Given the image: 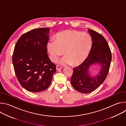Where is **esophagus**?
Masks as SVG:
<instances>
[{
	"mask_svg": "<svg viewBox=\"0 0 126 126\" xmlns=\"http://www.w3.org/2000/svg\"><path fill=\"white\" fill-rule=\"evenodd\" d=\"M62 68V67L61 66H60V65H57V66H56V70H58V71L61 70Z\"/></svg>",
	"mask_w": 126,
	"mask_h": 126,
	"instance_id": "1",
	"label": "esophagus"
}]
</instances>
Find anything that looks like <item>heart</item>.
Listing matches in <instances>:
<instances>
[{
  "label": "heart",
  "mask_w": 126,
  "mask_h": 126,
  "mask_svg": "<svg viewBox=\"0 0 126 126\" xmlns=\"http://www.w3.org/2000/svg\"><path fill=\"white\" fill-rule=\"evenodd\" d=\"M92 46L93 39L89 34L76 30H67L57 33L55 40L49 41L46 49L52 61H57L64 51L66 56L60 63L76 66L86 60Z\"/></svg>",
  "instance_id": "1"
}]
</instances>
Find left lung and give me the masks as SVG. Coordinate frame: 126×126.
<instances>
[{"mask_svg":"<svg viewBox=\"0 0 126 126\" xmlns=\"http://www.w3.org/2000/svg\"><path fill=\"white\" fill-rule=\"evenodd\" d=\"M93 39V46L88 57L78 67L73 68L71 78L72 86L82 93H89L95 91L104 81L109 72L112 60V54L105 38L98 32L89 29ZM99 63L100 72L95 77L89 74V68L93 64Z\"/></svg>","mask_w":126,"mask_h":126,"instance_id":"obj_1","label":"left lung"}]
</instances>
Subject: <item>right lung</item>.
Here are the masks:
<instances>
[{"mask_svg": "<svg viewBox=\"0 0 126 126\" xmlns=\"http://www.w3.org/2000/svg\"><path fill=\"white\" fill-rule=\"evenodd\" d=\"M50 29H34L18 40L12 62L17 78L28 91L40 92L50 86L56 66L49 58L46 45Z\"/></svg>", "mask_w": 126, "mask_h": 126, "instance_id": "1", "label": "right lung"}]
</instances>
